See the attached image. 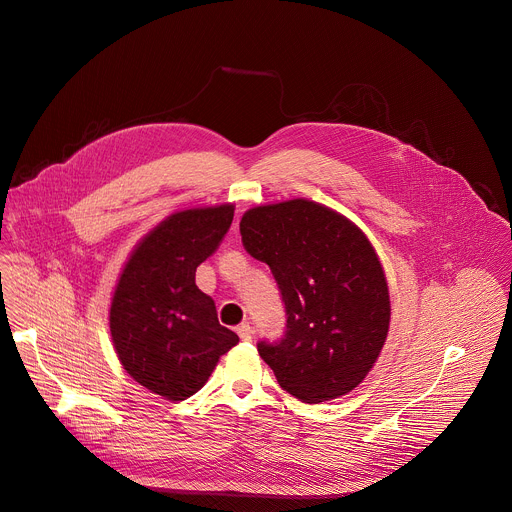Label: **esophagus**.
Returning <instances> with one entry per match:
<instances>
[{"label": "esophagus", "mask_w": 512, "mask_h": 512, "mask_svg": "<svg viewBox=\"0 0 512 512\" xmlns=\"http://www.w3.org/2000/svg\"><path fill=\"white\" fill-rule=\"evenodd\" d=\"M236 332H238V336H240V340L242 341L252 340V334H254L248 322H242V324L236 328Z\"/></svg>", "instance_id": "34e87169"}]
</instances>
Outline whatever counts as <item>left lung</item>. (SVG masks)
<instances>
[{
	"mask_svg": "<svg viewBox=\"0 0 512 512\" xmlns=\"http://www.w3.org/2000/svg\"><path fill=\"white\" fill-rule=\"evenodd\" d=\"M246 252L266 262L286 308V332L258 353L280 387L306 403L357 387L387 338L391 304L367 236L306 198L254 206L240 220Z\"/></svg>",
	"mask_w": 512,
	"mask_h": 512,
	"instance_id": "1",
	"label": "left lung"
}]
</instances>
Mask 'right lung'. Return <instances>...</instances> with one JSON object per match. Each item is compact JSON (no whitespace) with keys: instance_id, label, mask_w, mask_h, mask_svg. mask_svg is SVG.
Listing matches in <instances>:
<instances>
[{"instance_id":"obj_1","label":"right lung","mask_w":512,"mask_h":512,"mask_svg":"<svg viewBox=\"0 0 512 512\" xmlns=\"http://www.w3.org/2000/svg\"><path fill=\"white\" fill-rule=\"evenodd\" d=\"M232 218L234 204L174 212L135 246L119 276L109 310L119 361L137 383L171 401L194 395L238 343L194 282Z\"/></svg>"}]
</instances>
